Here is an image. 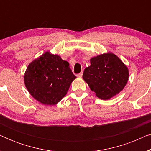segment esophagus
Wrapping results in <instances>:
<instances>
[{"label": "esophagus", "instance_id": "34e87169", "mask_svg": "<svg viewBox=\"0 0 151 151\" xmlns=\"http://www.w3.org/2000/svg\"><path fill=\"white\" fill-rule=\"evenodd\" d=\"M82 73H83V72H80V73H78L77 74V76L78 78H81L82 76Z\"/></svg>", "mask_w": 151, "mask_h": 151}]
</instances>
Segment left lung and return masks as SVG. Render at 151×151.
<instances>
[{
    "instance_id": "8db88e82",
    "label": "left lung",
    "mask_w": 151,
    "mask_h": 151,
    "mask_svg": "<svg viewBox=\"0 0 151 151\" xmlns=\"http://www.w3.org/2000/svg\"><path fill=\"white\" fill-rule=\"evenodd\" d=\"M84 69L83 79L91 90L102 100H108L120 92L129 79V71L120 59L113 53H104L91 59Z\"/></svg>"
}]
</instances>
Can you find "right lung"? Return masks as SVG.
Masks as SVG:
<instances>
[{
    "label": "right lung",
    "mask_w": 151,
    "mask_h": 151,
    "mask_svg": "<svg viewBox=\"0 0 151 151\" xmlns=\"http://www.w3.org/2000/svg\"><path fill=\"white\" fill-rule=\"evenodd\" d=\"M76 78L68 62L47 52L28 65L24 80L36 100L44 104L55 105L67 94Z\"/></svg>",
    "instance_id": "add662e5"
}]
</instances>
